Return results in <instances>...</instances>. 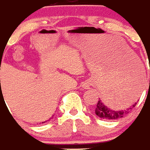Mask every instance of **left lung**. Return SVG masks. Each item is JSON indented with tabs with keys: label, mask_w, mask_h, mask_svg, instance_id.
<instances>
[{
	"label": "left lung",
	"mask_w": 150,
	"mask_h": 150,
	"mask_svg": "<svg viewBox=\"0 0 150 150\" xmlns=\"http://www.w3.org/2000/svg\"><path fill=\"white\" fill-rule=\"evenodd\" d=\"M130 93V91H128ZM129 94V93H126ZM105 102L104 103V100H98V104L95 107V114L97 116H98L99 118H101L105 120H116L118 118H122L124 115H125L126 114L129 113V111H131L132 109L134 107H136V102L134 103L133 105L130 106L128 108L125 109V110H122V111H114L112 109L109 108L105 105Z\"/></svg>",
	"instance_id": "obj_1"
}]
</instances>
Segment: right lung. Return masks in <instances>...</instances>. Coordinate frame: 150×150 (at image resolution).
I'll use <instances>...</instances> for the list:
<instances>
[{"label":"right lung","instance_id":"right-lung-1","mask_svg":"<svg viewBox=\"0 0 150 150\" xmlns=\"http://www.w3.org/2000/svg\"><path fill=\"white\" fill-rule=\"evenodd\" d=\"M45 122H42V123H45Z\"/></svg>","mask_w":150,"mask_h":150}]
</instances>
